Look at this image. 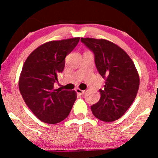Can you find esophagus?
I'll list each match as a JSON object with an SVG mask.
<instances>
[{
  "instance_id": "34e87169",
  "label": "esophagus",
  "mask_w": 158,
  "mask_h": 158,
  "mask_svg": "<svg viewBox=\"0 0 158 158\" xmlns=\"http://www.w3.org/2000/svg\"><path fill=\"white\" fill-rule=\"evenodd\" d=\"M76 92H77V94H79V95H83L84 94H85V90H81L80 89V88H76Z\"/></svg>"
}]
</instances>
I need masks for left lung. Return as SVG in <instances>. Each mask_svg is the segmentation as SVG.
<instances>
[{
	"instance_id": "left-lung-1",
	"label": "left lung",
	"mask_w": 158,
	"mask_h": 158,
	"mask_svg": "<svg viewBox=\"0 0 158 158\" xmlns=\"http://www.w3.org/2000/svg\"><path fill=\"white\" fill-rule=\"evenodd\" d=\"M95 55L99 73L106 79L98 102L91 106L96 118L111 122L124 115L137 96L139 76L135 64L124 49L103 39L81 38Z\"/></svg>"
}]
</instances>
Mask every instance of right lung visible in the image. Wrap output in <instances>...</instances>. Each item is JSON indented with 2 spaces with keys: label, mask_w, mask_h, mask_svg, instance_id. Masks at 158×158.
Here are the masks:
<instances>
[{
  "label": "right lung",
  "mask_w": 158,
  "mask_h": 158,
  "mask_svg": "<svg viewBox=\"0 0 158 158\" xmlns=\"http://www.w3.org/2000/svg\"><path fill=\"white\" fill-rule=\"evenodd\" d=\"M80 37L50 41L40 45L29 55L19 80L22 98L39 119L57 124L70 114L77 98L75 90L56 89L57 74L62 73L66 56L76 47Z\"/></svg>",
  "instance_id": "right-lung-1"
}]
</instances>
